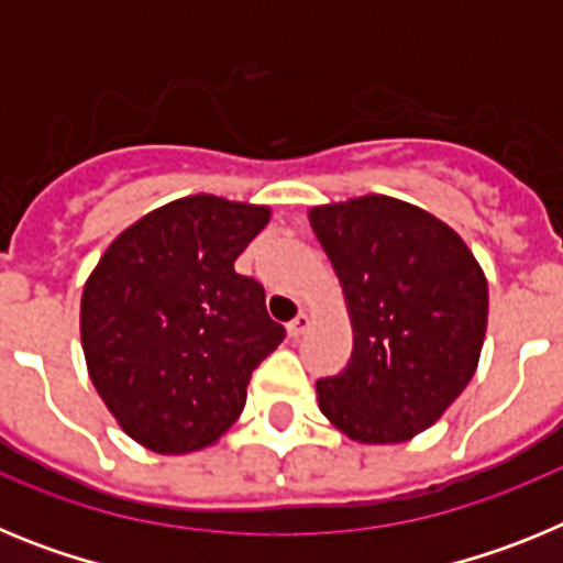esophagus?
Listing matches in <instances>:
<instances>
[{
    "label": "esophagus",
    "instance_id": "34e87169",
    "mask_svg": "<svg viewBox=\"0 0 563 563\" xmlns=\"http://www.w3.org/2000/svg\"><path fill=\"white\" fill-rule=\"evenodd\" d=\"M307 330H310V316H307V312H298V316L292 318L290 324H287V335H290V338L305 335Z\"/></svg>",
    "mask_w": 563,
    "mask_h": 563
}]
</instances>
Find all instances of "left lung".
<instances>
[{
  "mask_svg": "<svg viewBox=\"0 0 563 563\" xmlns=\"http://www.w3.org/2000/svg\"><path fill=\"white\" fill-rule=\"evenodd\" d=\"M352 321V357L316 383L341 434L395 445L462 395L487 330V278L460 233L386 194L310 208Z\"/></svg>",
  "mask_w": 563,
  "mask_h": 563,
  "instance_id": "obj_1",
  "label": "left lung"
}]
</instances>
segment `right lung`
Returning <instances> with one entry per match:
<instances>
[{
	"mask_svg": "<svg viewBox=\"0 0 563 563\" xmlns=\"http://www.w3.org/2000/svg\"><path fill=\"white\" fill-rule=\"evenodd\" d=\"M267 222V206L191 194L118 233L89 273V380L143 449L213 445L245 409L253 369L285 341L262 285L233 271Z\"/></svg>",
	"mask_w": 563,
	"mask_h": 563,
	"instance_id": "1",
	"label": "right lung"
}]
</instances>
